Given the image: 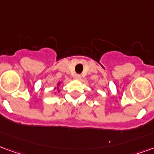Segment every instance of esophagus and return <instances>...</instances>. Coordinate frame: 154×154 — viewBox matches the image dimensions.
Instances as JSON below:
<instances>
[{
  "mask_svg": "<svg viewBox=\"0 0 154 154\" xmlns=\"http://www.w3.org/2000/svg\"><path fill=\"white\" fill-rule=\"evenodd\" d=\"M74 77H75V79H77V80H80L81 78H82V76H81L80 74H76Z\"/></svg>",
  "mask_w": 154,
  "mask_h": 154,
  "instance_id": "1",
  "label": "esophagus"
}]
</instances>
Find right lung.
I'll return each mask as SVG.
<instances>
[{"label":"right lung","mask_w":154,"mask_h":154,"mask_svg":"<svg viewBox=\"0 0 154 154\" xmlns=\"http://www.w3.org/2000/svg\"><path fill=\"white\" fill-rule=\"evenodd\" d=\"M60 84H61V82H59L57 83V86H55V87H54V90H55V89H56V91L58 92H60Z\"/></svg>","instance_id":"1"}]
</instances>
